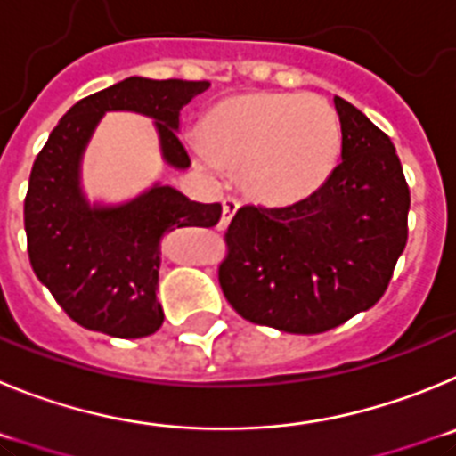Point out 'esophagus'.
Returning <instances> with one entry per match:
<instances>
[{
    "label": "esophagus",
    "mask_w": 456,
    "mask_h": 456,
    "mask_svg": "<svg viewBox=\"0 0 456 456\" xmlns=\"http://www.w3.org/2000/svg\"><path fill=\"white\" fill-rule=\"evenodd\" d=\"M236 208H238V200L233 198V195L223 198V218H220V224H223V227H227L229 220H232L233 213H236Z\"/></svg>",
    "instance_id": "34e87169"
}]
</instances>
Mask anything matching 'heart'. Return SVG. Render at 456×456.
<instances>
[{
    "instance_id": "b5f03b06",
    "label": "heart",
    "mask_w": 456,
    "mask_h": 456,
    "mask_svg": "<svg viewBox=\"0 0 456 456\" xmlns=\"http://www.w3.org/2000/svg\"><path fill=\"white\" fill-rule=\"evenodd\" d=\"M343 131L334 106L306 93H249L207 110L200 157L240 170L249 195L290 204L325 186L338 166Z\"/></svg>"
}]
</instances>
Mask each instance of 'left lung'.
Returning <instances> with one entry per match:
<instances>
[{
    "instance_id": "1",
    "label": "left lung",
    "mask_w": 456,
    "mask_h": 456,
    "mask_svg": "<svg viewBox=\"0 0 456 456\" xmlns=\"http://www.w3.org/2000/svg\"><path fill=\"white\" fill-rule=\"evenodd\" d=\"M343 161L325 186L284 207L245 204L224 232L218 281L249 322L320 334L387 293L409 236L407 179L391 138L334 97Z\"/></svg>"
}]
</instances>
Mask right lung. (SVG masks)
I'll return each instance as SVG.
<instances>
[{
    "label": "right lung",
    "mask_w": 456,
    "mask_h": 456,
    "mask_svg": "<svg viewBox=\"0 0 456 456\" xmlns=\"http://www.w3.org/2000/svg\"><path fill=\"white\" fill-rule=\"evenodd\" d=\"M208 81L129 77L77 102L36 157L24 198L28 261L61 309L81 327L141 338L161 327L157 299L159 243L179 227H216L220 204L191 202L170 186L122 207H88L79 191V159L104 110H138L157 120L163 157L188 167L177 136L179 110Z\"/></svg>",
    "instance_id": "right-lung-1"
}]
</instances>
